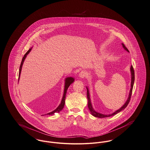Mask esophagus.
I'll return each mask as SVG.
<instances>
[{
  "mask_svg": "<svg viewBox=\"0 0 150 150\" xmlns=\"http://www.w3.org/2000/svg\"><path fill=\"white\" fill-rule=\"evenodd\" d=\"M86 75H87V73H86V72L85 71H82L79 73V76L80 78H82H82H84V77H86Z\"/></svg>",
  "mask_w": 150,
  "mask_h": 150,
  "instance_id": "1",
  "label": "esophagus"
}]
</instances>
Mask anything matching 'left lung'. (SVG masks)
<instances>
[{
  "label": "left lung",
  "instance_id": "obj_1",
  "mask_svg": "<svg viewBox=\"0 0 150 150\" xmlns=\"http://www.w3.org/2000/svg\"><path fill=\"white\" fill-rule=\"evenodd\" d=\"M122 46L123 47V48L127 51L128 52H129L128 50L125 47V46L124 45L123 43H121ZM130 71H131V88H130V91L129 93V96L128 97V99L126 100V102H125V103L122 106V107H121L119 109L116 110L115 112L110 114V115H105V114H102V113H100L99 112H96L94 108H93L92 104H91V101L90 100V93H89V90H88V87L87 86H86V88H87V100H88V108L89 109V110L90 112V113L91 114V115H93V116L96 117H98V118H105V117H109L113 116L115 115H116L117 113H120V112H121L122 110H123L128 105L129 100L131 99V97L132 95V89H133V84L134 82V69H133L132 66H131L130 68Z\"/></svg>",
  "mask_w": 150,
  "mask_h": 150
}]
</instances>
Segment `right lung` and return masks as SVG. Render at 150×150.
I'll return each instance as SVG.
<instances>
[{"label":"right lung","instance_id":"1","mask_svg":"<svg viewBox=\"0 0 150 150\" xmlns=\"http://www.w3.org/2000/svg\"><path fill=\"white\" fill-rule=\"evenodd\" d=\"M32 49V47L29 49V50L25 53V54L24 55V56L22 58V62H21V66L19 67V78H18V82H19V78H20V75H21V70H22V66H23V62L27 56V55L29 53V52L31 51ZM74 81H75V79L72 77H67L66 79H65V82H64V93H63V97H62V100H61V102L59 104V105L57 106V108L54 109V110H53L52 112H50L48 113L47 114V115H53L55 113H59L60 112L63 108H64V105H65V100H66V94H67V91L68 88L69 87V86H70V84L71 83H74ZM43 115V116H44Z\"/></svg>","mask_w":150,"mask_h":150}]
</instances>
